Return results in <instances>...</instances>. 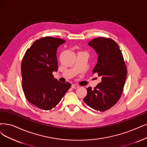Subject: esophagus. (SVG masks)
Returning a JSON list of instances; mask_svg holds the SVG:
<instances>
[{"mask_svg":"<svg viewBox=\"0 0 147 147\" xmlns=\"http://www.w3.org/2000/svg\"><path fill=\"white\" fill-rule=\"evenodd\" d=\"M79 87H80V86H78V85H77V84H72V89H77V88H78Z\"/></svg>","mask_w":147,"mask_h":147,"instance_id":"1","label":"esophagus"}]
</instances>
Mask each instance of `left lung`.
<instances>
[{
    "mask_svg": "<svg viewBox=\"0 0 147 147\" xmlns=\"http://www.w3.org/2000/svg\"><path fill=\"white\" fill-rule=\"evenodd\" d=\"M88 45L98 54L93 74L98 73L101 81L94 89L87 88L84 101L94 110L104 111L119 99L127 78V68L121 51L114 40L99 37Z\"/></svg>",
    "mask_w": 147,
    "mask_h": 147,
    "instance_id": "left-lung-1",
    "label": "left lung"
}]
</instances>
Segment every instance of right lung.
<instances>
[{
  "mask_svg": "<svg viewBox=\"0 0 147 147\" xmlns=\"http://www.w3.org/2000/svg\"><path fill=\"white\" fill-rule=\"evenodd\" d=\"M66 41L46 37L28 49L22 63V89L27 100L38 109L49 110L60 102L71 84L54 78L57 72V51Z\"/></svg>",
  "mask_w": 147,
  "mask_h": 147,
  "instance_id": "1",
  "label": "right lung"
}]
</instances>
